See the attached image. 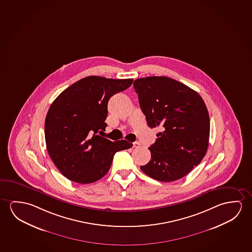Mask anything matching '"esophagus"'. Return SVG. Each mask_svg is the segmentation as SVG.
<instances>
[{
	"label": "esophagus",
	"mask_w": 252,
	"mask_h": 252,
	"mask_svg": "<svg viewBox=\"0 0 252 252\" xmlns=\"http://www.w3.org/2000/svg\"><path fill=\"white\" fill-rule=\"evenodd\" d=\"M140 146H141V144H140L139 141H135V142L132 143V147H135V148H138V147H140Z\"/></svg>",
	"instance_id": "1"
}]
</instances>
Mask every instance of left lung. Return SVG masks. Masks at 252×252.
Listing matches in <instances>:
<instances>
[{"instance_id": "left-lung-1", "label": "left lung", "mask_w": 252, "mask_h": 252, "mask_svg": "<svg viewBox=\"0 0 252 252\" xmlns=\"http://www.w3.org/2000/svg\"><path fill=\"white\" fill-rule=\"evenodd\" d=\"M133 87L147 125L164 127L148 148L150 161L140 169L159 182L184 177L200 164L209 147L210 124L204 101L194 90L167 77L138 78Z\"/></svg>"}]
</instances>
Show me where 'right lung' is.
Listing matches in <instances>:
<instances>
[{
	"instance_id": "right-lung-1",
	"label": "right lung",
	"mask_w": 252,
	"mask_h": 252,
	"mask_svg": "<svg viewBox=\"0 0 252 252\" xmlns=\"http://www.w3.org/2000/svg\"><path fill=\"white\" fill-rule=\"evenodd\" d=\"M132 81L90 76L53 101L45 119V141L52 161L66 178L81 184L97 182L108 172L117 152L132 147L126 140L112 142L97 134L107 126L110 97Z\"/></svg>"
}]
</instances>
